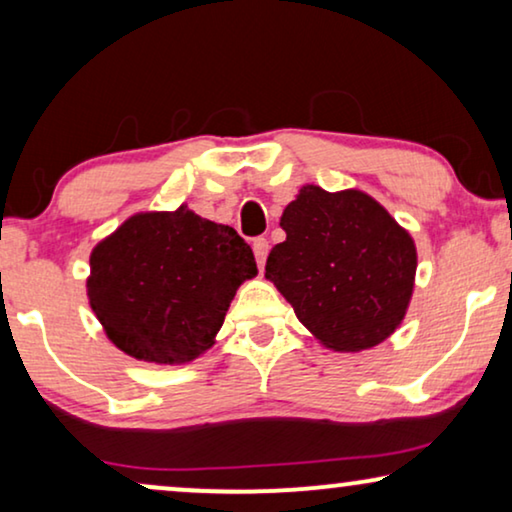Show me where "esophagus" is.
Masks as SVG:
<instances>
[{"label":"esophagus","mask_w":512,"mask_h":512,"mask_svg":"<svg viewBox=\"0 0 512 512\" xmlns=\"http://www.w3.org/2000/svg\"><path fill=\"white\" fill-rule=\"evenodd\" d=\"M268 240H265V237H256L254 240V256H256V263H258V268L263 270V265H265V258H268Z\"/></svg>","instance_id":"1"}]
</instances>
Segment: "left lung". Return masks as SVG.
<instances>
[{"instance_id":"1","label":"left lung","mask_w":512,"mask_h":512,"mask_svg":"<svg viewBox=\"0 0 512 512\" xmlns=\"http://www.w3.org/2000/svg\"><path fill=\"white\" fill-rule=\"evenodd\" d=\"M265 277L321 345L361 352L387 340L408 310L417 249L380 202L307 184L289 202Z\"/></svg>"}]
</instances>
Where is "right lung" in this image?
I'll return each mask as SVG.
<instances>
[{
	"label": "right lung",
	"instance_id": "right-lung-1",
	"mask_svg": "<svg viewBox=\"0 0 512 512\" xmlns=\"http://www.w3.org/2000/svg\"><path fill=\"white\" fill-rule=\"evenodd\" d=\"M235 228L177 212L130 216L90 254L88 300L107 338L132 359L188 363L214 345L230 300L256 277Z\"/></svg>",
	"mask_w": 512,
	"mask_h": 512
}]
</instances>
